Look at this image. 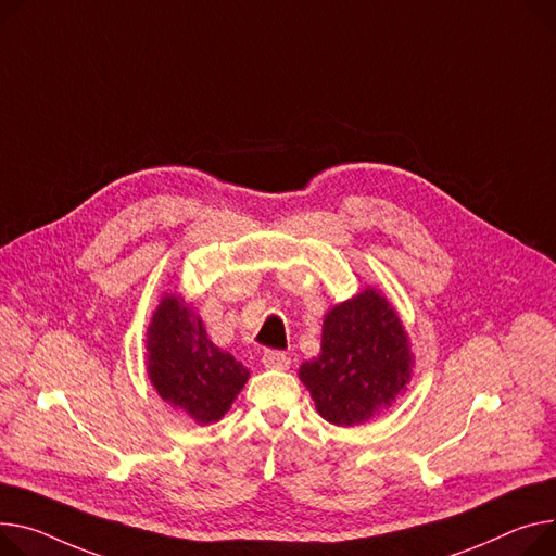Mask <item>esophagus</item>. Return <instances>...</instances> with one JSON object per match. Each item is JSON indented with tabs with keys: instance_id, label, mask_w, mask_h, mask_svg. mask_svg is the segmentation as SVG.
Returning a JSON list of instances; mask_svg holds the SVG:
<instances>
[{
	"instance_id": "34e87169",
	"label": "esophagus",
	"mask_w": 556,
	"mask_h": 556,
	"mask_svg": "<svg viewBox=\"0 0 556 556\" xmlns=\"http://www.w3.org/2000/svg\"><path fill=\"white\" fill-rule=\"evenodd\" d=\"M262 362L266 368H288L290 366V357L281 351H266Z\"/></svg>"
}]
</instances>
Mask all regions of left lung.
Wrapping results in <instances>:
<instances>
[{"instance_id":"1","label":"left lung","mask_w":556,"mask_h":556,"mask_svg":"<svg viewBox=\"0 0 556 556\" xmlns=\"http://www.w3.org/2000/svg\"><path fill=\"white\" fill-rule=\"evenodd\" d=\"M412 366L414 353L397 313L382 292L366 288L326 313L321 353L300 366V380L324 420L353 427L406 391Z\"/></svg>"}]
</instances>
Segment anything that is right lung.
<instances>
[{"instance_id": "obj_1", "label": "right lung", "mask_w": 556, "mask_h": 556, "mask_svg": "<svg viewBox=\"0 0 556 556\" xmlns=\"http://www.w3.org/2000/svg\"><path fill=\"white\" fill-rule=\"evenodd\" d=\"M147 374L172 409L199 425L224 418L250 378L241 362L210 342L178 294H165L147 328Z\"/></svg>"}]
</instances>
